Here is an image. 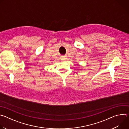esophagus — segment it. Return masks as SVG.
<instances>
[{
  "mask_svg": "<svg viewBox=\"0 0 129 129\" xmlns=\"http://www.w3.org/2000/svg\"><path fill=\"white\" fill-rule=\"evenodd\" d=\"M61 59L62 60H65L66 59V56H62L61 57Z\"/></svg>",
  "mask_w": 129,
  "mask_h": 129,
  "instance_id": "1",
  "label": "esophagus"
}]
</instances>
